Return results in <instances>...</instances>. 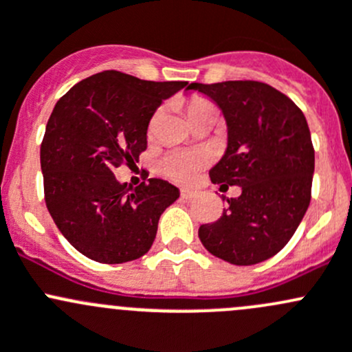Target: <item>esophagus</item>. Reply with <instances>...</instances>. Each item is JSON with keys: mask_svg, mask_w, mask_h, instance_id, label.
I'll use <instances>...</instances> for the list:
<instances>
[{"mask_svg": "<svg viewBox=\"0 0 352 352\" xmlns=\"http://www.w3.org/2000/svg\"><path fill=\"white\" fill-rule=\"evenodd\" d=\"M179 195H181V198H183V200L190 201V200H195V198L198 197V191L197 190H190V188H183V190L179 191Z\"/></svg>", "mask_w": 352, "mask_h": 352, "instance_id": "1", "label": "esophagus"}]
</instances>
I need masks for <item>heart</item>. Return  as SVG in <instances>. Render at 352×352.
I'll list each match as a JSON object with an SVG mask.
<instances>
[{
  "label": "heart",
  "mask_w": 352,
  "mask_h": 352,
  "mask_svg": "<svg viewBox=\"0 0 352 352\" xmlns=\"http://www.w3.org/2000/svg\"><path fill=\"white\" fill-rule=\"evenodd\" d=\"M212 104L203 98H191L188 101V117L210 108ZM208 154L203 151H173L162 159L161 171L176 183H190L208 164Z\"/></svg>",
  "instance_id": "heart-1"
}]
</instances>
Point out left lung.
Segmentation results:
<instances>
[{
    "mask_svg": "<svg viewBox=\"0 0 352 352\" xmlns=\"http://www.w3.org/2000/svg\"><path fill=\"white\" fill-rule=\"evenodd\" d=\"M188 89L212 98L229 129L227 151L210 179L242 188L198 237L206 251L235 266L263 263L288 244L310 205L315 151L305 115L266 82H191Z\"/></svg>",
    "mask_w": 352,
    "mask_h": 352,
    "instance_id": "obj_1",
    "label": "left lung"
}]
</instances>
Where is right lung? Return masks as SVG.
Returning <instances> with one entry per match:
<instances>
[{"label": "right lung", "instance_id": "add662e5", "mask_svg": "<svg viewBox=\"0 0 352 352\" xmlns=\"http://www.w3.org/2000/svg\"><path fill=\"white\" fill-rule=\"evenodd\" d=\"M186 85L103 71L56 103L41 146L43 195L57 229L81 254L120 264L151 249L159 217L179 190L157 177L126 186L113 169L139 161L152 115Z\"/></svg>", "mask_w": 352, "mask_h": 352}]
</instances>
